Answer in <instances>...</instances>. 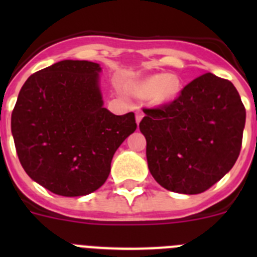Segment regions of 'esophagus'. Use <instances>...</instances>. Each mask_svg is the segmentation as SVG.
I'll return each mask as SVG.
<instances>
[{"label":"esophagus","mask_w":257,"mask_h":257,"mask_svg":"<svg viewBox=\"0 0 257 257\" xmlns=\"http://www.w3.org/2000/svg\"><path fill=\"white\" fill-rule=\"evenodd\" d=\"M143 117H144L143 112L138 110V112H136V122H138V123H140V121H142V119H143Z\"/></svg>","instance_id":"obj_1"}]
</instances>
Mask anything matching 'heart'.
Masks as SVG:
<instances>
[{
	"label": "heart",
	"mask_w": 257,
	"mask_h": 257,
	"mask_svg": "<svg viewBox=\"0 0 257 257\" xmlns=\"http://www.w3.org/2000/svg\"><path fill=\"white\" fill-rule=\"evenodd\" d=\"M180 91L181 81L175 73L154 74L134 85V92L142 97H148L154 105H167L172 103Z\"/></svg>",
	"instance_id": "1"
}]
</instances>
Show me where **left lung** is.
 Masks as SVG:
<instances>
[{"mask_svg": "<svg viewBox=\"0 0 257 257\" xmlns=\"http://www.w3.org/2000/svg\"><path fill=\"white\" fill-rule=\"evenodd\" d=\"M143 110L149 171L165 189L198 194L234 166L246 109L230 81L202 74L172 103Z\"/></svg>", "mask_w": 257, "mask_h": 257, "instance_id": "8db88e82", "label": "left lung"}]
</instances>
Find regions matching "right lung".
Segmentation results:
<instances>
[{
	"mask_svg": "<svg viewBox=\"0 0 257 257\" xmlns=\"http://www.w3.org/2000/svg\"><path fill=\"white\" fill-rule=\"evenodd\" d=\"M97 63L61 60L32 74L11 114L18 157L32 180L64 197L105 183L118 147L136 130L133 112L104 108Z\"/></svg>",
	"mask_w": 257,
	"mask_h": 257,
	"instance_id": "obj_1",
	"label": "right lung"
}]
</instances>
